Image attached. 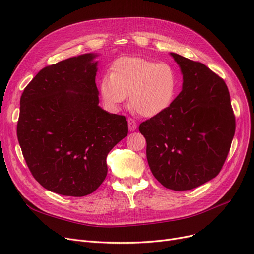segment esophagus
<instances>
[{
	"label": "esophagus",
	"mask_w": 254,
	"mask_h": 254,
	"mask_svg": "<svg viewBox=\"0 0 254 254\" xmlns=\"http://www.w3.org/2000/svg\"><path fill=\"white\" fill-rule=\"evenodd\" d=\"M127 123H128V129L130 131H134L137 128V124H136V122L132 118H128L127 119Z\"/></svg>",
	"instance_id": "esophagus-1"
}]
</instances>
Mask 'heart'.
Listing matches in <instances>:
<instances>
[{
	"mask_svg": "<svg viewBox=\"0 0 254 254\" xmlns=\"http://www.w3.org/2000/svg\"><path fill=\"white\" fill-rule=\"evenodd\" d=\"M103 100L118 109L129 96L130 106L144 117L165 112L177 92V76L166 63L141 58H124L112 65V74H105L100 82Z\"/></svg>",
	"mask_w": 254,
	"mask_h": 254,
	"instance_id": "obj_1",
	"label": "heart"
}]
</instances>
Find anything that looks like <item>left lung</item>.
Listing matches in <instances>:
<instances>
[{"label":"left lung","instance_id":"obj_1","mask_svg":"<svg viewBox=\"0 0 254 254\" xmlns=\"http://www.w3.org/2000/svg\"><path fill=\"white\" fill-rule=\"evenodd\" d=\"M170 55L183 75L169 108L139 126L153 176L165 188L190 190L215 178L228 157L236 122L224 80L199 62Z\"/></svg>","mask_w":254,"mask_h":254}]
</instances>
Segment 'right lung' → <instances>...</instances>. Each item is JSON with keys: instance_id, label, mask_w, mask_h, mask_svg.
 <instances>
[{"instance_id": "add662e5", "label": "right lung", "mask_w": 254, "mask_h": 254, "mask_svg": "<svg viewBox=\"0 0 254 254\" xmlns=\"http://www.w3.org/2000/svg\"><path fill=\"white\" fill-rule=\"evenodd\" d=\"M98 55L45 66L20 98L17 138L32 175L44 189L84 196L107 176L106 158L127 135L124 115L99 106Z\"/></svg>"}]
</instances>
